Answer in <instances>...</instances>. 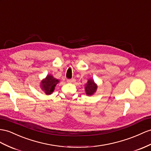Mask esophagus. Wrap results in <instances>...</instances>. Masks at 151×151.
Here are the masks:
<instances>
[{
	"mask_svg": "<svg viewBox=\"0 0 151 151\" xmlns=\"http://www.w3.org/2000/svg\"><path fill=\"white\" fill-rule=\"evenodd\" d=\"M67 82H68V83H73L75 82V79L73 78V79H70V80H68Z\"/></svg>",
	"mask_w": 151,
	"mask_h": 151,
	"instance_id": "34e87169",
	"label": "esophagus"
}]
</instances>
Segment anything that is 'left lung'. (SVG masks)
<instances>
[{"label": "left lung", "instance_id": "1", "mask_svg": "<svg viewBox=\"0 0 151 151\" xmlns=\"http://www.w3.org/2000/svg\"><path fill=\"white\" fill-rule=\"evenodd\" d=\"M98 89V85L96 84L93 79L89 78L87 83L85 85V91L87 96H92L96 93Z\"/></svg>", "mask_w": 151, "mask_h": 151}]
</instances>
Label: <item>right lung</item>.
<instances>
[{
  "instance_id": "1",
  "label": "right lung",
  "mask_w": 151,
  "mask_h": 151,
  "mask_svg": "<svg viewBox=\"0 0 151 151\" xmlns=\"http://www.w3.org/2000/svg\"><path fill=\"white\" fill-rule=\"evenodd\" d=\"M59 80L54 78L51 75H48L46 76V78L42 79L40 82V88L46 95H50L52 94L56 85L59 83Z\"/></svg>"
}]
</instances>
